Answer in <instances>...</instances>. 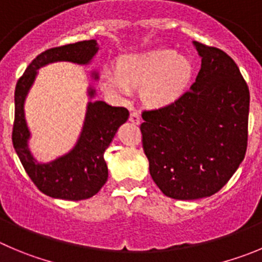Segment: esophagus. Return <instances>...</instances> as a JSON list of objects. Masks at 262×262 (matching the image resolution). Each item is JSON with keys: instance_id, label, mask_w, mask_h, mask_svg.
<instances>
[{"instance_id": "1", "label": "esophagus", "mask_w": 262, "mask_h": 262, "mask_svg": "<svg viewBox=\"0 0 262 262\" xmlns=\"http://www.w3.org/2000/svg\"><path fill=\"white\" fill-rule=\"evenodd\" d=\"M129 121L133 124H136V125H138L139 123H141V116H139V114L137 111H133L130 114V116H129Z\"/></svg>"}]
</instances>
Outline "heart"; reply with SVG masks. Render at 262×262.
I'll return each instance as SVG.
<instances>
[{
    "mask_svg": "<svg viewBox=\"0 0 262 262\" xmlns=\"http://www.w3.org/2000/svg\"><path fill=\"white\" fill-rule=\"evenodd\" d=\"M192 62L185 54L159 48L126 54L119 60V70L104 68L99 82L112 97L125 101L133 88H141L142 99L152 107L174 103L186 92L192 76Z\"/></svg>",
    "mask_w": 262,
    "mask_h": 262,
    "instance_id": "1",
    "label": "heart"
}]
</instances>
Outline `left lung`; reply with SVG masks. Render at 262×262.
I'll return each instance as SVG.
<instances>
[{
    "mask_svg": "<svg viewBox=\"0 0 262 262\" xmlns=\"http://www.w3.org/2000/svg\"><path fill=\"white\" fill-rule=\"evenodd\" d=\"M202 67L174 103L146 110L141 124L150 174L163 194L194 200L216 194L243 161L249 90L225 51L192 41Z\"/></svg>",
    "mask_w": 262,
    "mask_h": 262,
    "instance_id": "8db88e82",
    "label": "left lung"
}]
</instances>
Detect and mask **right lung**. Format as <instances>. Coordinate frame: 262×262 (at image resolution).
<instances>
[{"label":"right lung","instance_id":"1","mask_svg":"<svg viewBox=\"0 0 262 262\" xmlns=\"http://www.w3.org/2000/svg\"><path fill=\"white\" fill-rule=\"evenodd\" d=\"M98 50L99 46L97 40L80 41L49 49L32 60L26 72L16 82L14 95V148L27 174L38 190L55 199H88L102 189L108 178L104 151L112 142L117 129L128 120L129 111L124 107L111 106L104 101H95L97 92L92 85H89L86 92L89 102L86 104L84 124L75 146L68 152L43 163L38 161L29 148L31 130L24 112L27 95L37 77L40 68L57 62L89 66ZM90 77L98 81V71L93 70Z\"/></svg>","mask_w":262,"mask_h":262}]
</instances>
